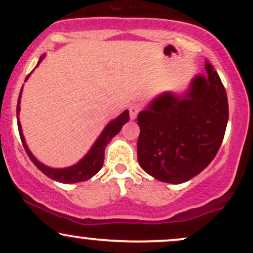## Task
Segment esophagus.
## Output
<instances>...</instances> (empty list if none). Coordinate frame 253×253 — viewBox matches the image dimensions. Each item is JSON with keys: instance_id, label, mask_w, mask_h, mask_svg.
Returning a JSON list of instances; mask_svg holds the SVG:
<instances>
[{"instance_id": "obj_1", "label": "esophagus", "mask_w": 253, "mask_h": 253, "mask_svg": "<svg viewBox=\"0 0 253 253\" xmlns=\"http://www.w3.org/2000/svg\"><path fill=\"white\" fill-rule=\"evenodd\" d=\"M141 110H143V106H141V104H139V103L130 104V107H129L130 119H135L136 115H138Z\"/></svg>"}]
</instances>
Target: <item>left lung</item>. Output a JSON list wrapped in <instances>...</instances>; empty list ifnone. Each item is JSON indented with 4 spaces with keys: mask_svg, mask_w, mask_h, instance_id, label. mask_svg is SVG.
Returning <instances> with one entry per match:
<instances>
[{
    "mask_svg": "<svg viewBox=\"0 0 253 253\" xmlns=\"http://www.w3.org/2000/svg\"><path fill=\"white\" fill-rule=\"evenodd\" d=\"M208 77L197 76L183 98L165 94L138 115V162L167 183L199 175L216 156L228 121L225 86L210 63Z\"/></svg>",
    "mask_w": 253,
    "mask_h": 253,
    "instance_id": "1",
    "label": "left lung"
}]
</instances>
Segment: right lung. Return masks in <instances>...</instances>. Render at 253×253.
<instances>
[{
	"label": "right lung",
	"instance_id": "add662e5",
	"mask_svg": "<svg viewBox=\"0 0 253 253\" xmlns=\"http://www.w3.org/2000/svg\"><path fill=\"white\" fill-rule=\"evenodd\" d=\"M43 57L45 56L40 57V60L38 64H40ZM28 76H30V75H28ZM28 76L26 77V80H27ZM21 91H20L19 100H17L16 115L19 114V110H20V97H21ZM128 120H129V112L128 110H125L123 114L119 115L115 120H113L112 123L108 124V126L104 128L102 134L98 136L96 143L94 144V146H92L91 150L89 151L88 155L84 157L80 163L74 165V167L66 168V169H52V168L45 167V165L40 163V162H38L36 157L32 155L31 151L28 150L27 145H26L20 123H17V128H19L20 138H21L22 145H24L26 153H27L28 157H30V159L33 162V164L36 165L38 169L42 171V173H45L47 177L54 179V181L62 182V183H77V182H83V181H86V179L91 178L92 176L96 175L98 171L101 170V168H102L103 165L104 149H106L107 144L109 143V140L113 138V136L117 135L118 133L120 132V129L123 128L124 125Z\"/></svg>",
	"mask_w": 253,
	"mask_h": 253
}]
</instances>
